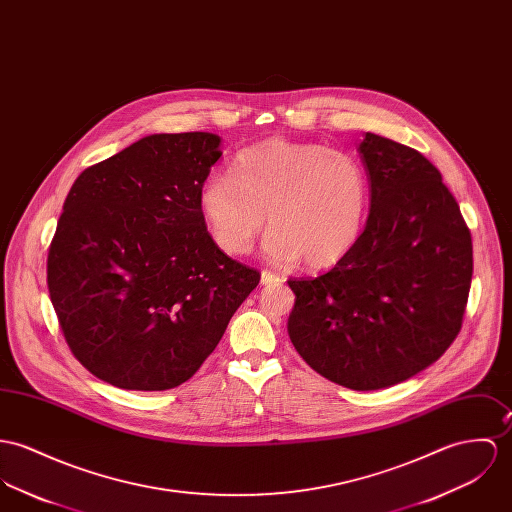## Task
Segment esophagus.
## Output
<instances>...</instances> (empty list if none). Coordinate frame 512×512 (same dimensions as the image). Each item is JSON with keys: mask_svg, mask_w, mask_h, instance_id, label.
I'll return each instance as SVG.
<instances>
[{"mask_svg": "<svg viewBox=\"0 0 512 512\" xmlns=\"http://www.w3.org/2000/svg\"><path fill=\"white\" fill-rule=\"evenodd\" d=\"M262 285H278L283 279L279 278L278 274L270 272V270H264L262 272Z\"/></svg>", "mask_w": 512, "mask_h": 512, "instance_id": "34e87169", "label": "esophagus"}]
</instances>
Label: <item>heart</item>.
<instances>
[{
	"mask_svg": "<svg viewBox=\"0 0 512 512\" xmlns=\"http://www.w3.org/2000/svg\"><path fill=\"white\" fill-rule=\"evenodd\" d=\"M368 176L346 152L272 139L240 150L229 172L199 189V209L215 242L244 254L268 221L264 252L279 264L326 268L344 258L364 229Z\"/></svg>",
	"mask_w": 512,
	"mask_h": 512,
	"instance_id": "1",
	"label": "heart"
}]
</instances>
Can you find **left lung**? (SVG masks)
<instances>
[{"mask_svg":"<svg viewBox=\"0 0 512 512\" xmlns=\"http://www.w3.org/2000/svg\"><path fill=\"white\" fill-rule=\"evenodd\" d=\"M358 150L370 180L366 227L326 274L287 281L295 293L287 332L315 372L375 391L407 381L450 348L473 250L454 195L420 152L373 133Z\"/></svg>","mask_w":512,"mask_h":512,"instance_id":"8db88e82","label":"left lung"}]
</instances>
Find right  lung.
I'll return each mask as SVG.
<instances>
[{
    "label": "right lung",
    "mask_w": 512,
    "mask_h": 512,
    "mask_svg": "<svg viewBox=\"0 0 512 512\" xmlns=\"http://www.w3.org/2000/svg\"><path fill=\"white\" fill-rule=\"evenodd\" d=\"M213 133L148 135L84 170L48 250L52 307L80 364L119 389L164 391L201 368L260 274L219 250L199 189Z\"/></svg>",
    "instance_id": "add662e5"
}]
</instances>
